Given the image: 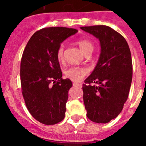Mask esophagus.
Returning <instances> with one entry per match:
<instances>
[{"mask_svg": "<svg viewBox=\"0 0 146 146\" xmlns=\"http://www.w3.org/2000/svg\"><path fill=\"white\" fill-rule=\"evenodd\" d=\"M73 85L74 86L78 85V86H80V87H82V83H76V82H73Z\"/></svg>", "mask_w": 146, "mask_h": 146, "instance_id": "obj_1", "label": "esophagus"}]
</instances>
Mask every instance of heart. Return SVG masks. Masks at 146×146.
Segmentation results:
<instances>
[{
    "mask_svg": "<svg viewBox=\"0 0 146 146\" xmlns=\"http://www.w3.org/2000/svg\"><path fill=\"white\" fill-rule=\"evenodd\" d=\"M76 44L80 48L84 54L87 53L89 50H92L93 49L92 43L89 40H79L76 42ZM64 45H61L56 51V57L59 62H62L64 59ZM87 73H88V70L86 68L79 67V66H72L65 70L64 75L67 78H70L71 80L78 82L85 76Z\"/></svg>",
    "mask_w": 146,
    "mask_h": 146,
    "instance_id": "b5f03b06",
    "label": "heart"
}]
</instances>
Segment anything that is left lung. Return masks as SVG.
Returning <instances> with one entry per match:
<instances>
[{
	"label": "left lung",
	"mask_w": 146,
	"mask_h": 146,
	"mask_svg": "<svg viewBox=\"0 0 146 146\" xmlns=\"http://www.w3.org/2000/svg\"><path fill=\"white\" fill-rule=\"evenodd\" d=\"M98 38L101 54L94 70L84 80L83 99L89 119L106 123L120 113L132 80V61L127 42L103 25L81 27Z\"/></svg>",
	"instance_id": "1"
}]
</instances>
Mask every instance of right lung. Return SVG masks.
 Listing matches in <instances>:
<instances>
[{
  "label": "right lung",
  "mask_w": 146,
  "mask_h": 146,
  "mask_svg": "<svg viewBox=\"0 0 146 146\" xmlns=\"http://www.w3.org/2000/svg\"><path fill=\"white\" fill-rule=\"evenodd\" d=\"M75 29L49 27L32 35L23 53L20 82L26 107L34 118L45 125L64 119L71 81L62 78L56 51L61 43L77 32Z\"/></svg>",
  "instance_id": "add662e5"
}]
</instances>
